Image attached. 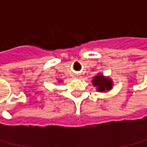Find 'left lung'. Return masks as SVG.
<instances>
[{
    "label": "left lung",
    "instance_id": "obj_1",
    "mask_svg": "<svg viewBox=\"0 0 147 147\" xmlns=\"http://www.w3.org/2000/svg\"><path fill=\"white\" fill-rule=\"evenodd\" d=\"M94 86H97V91L100 92H105L111 89L112 87V82L111 79L104 77L102 75L96 76L93 80Z\"/></svg>",
    "mask_w": 147,
    "mask_h": 147
}]
</instances>
